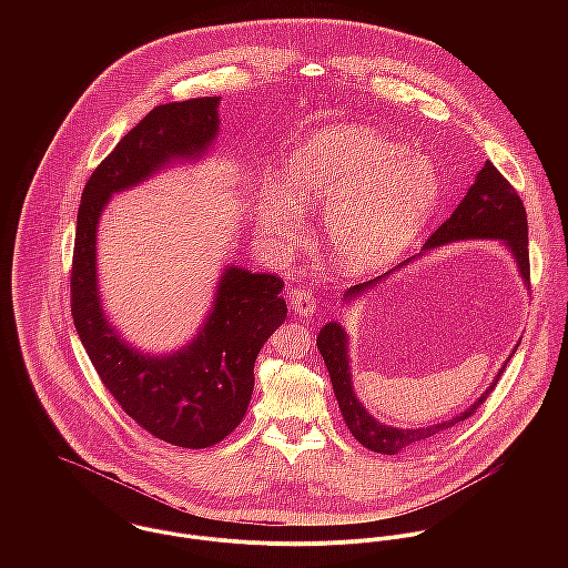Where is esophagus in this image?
<instances>
[{
    "label": "esophagus",
    "instance_id": "34e87169",
    "mask_svg": "<svg viewBox=\"0 0 568 568\" xmlns=\"http://www.w3.org/2000/svg\"><path fill=\"white\" fill-rule=\"evenodd\" d=\"M291 308H293L300 317L308 320V317H313V315L317 313V297H315L313 293L304 291V288H297V291L291 293Z\"/></svg>",
    "mask_w": 568,
    "mask_h": 568
}]
</instances>
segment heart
Returning <instances> with one entry per match:
<instances>
[{"instance_id": "b5f03b06", "label": "heart", "mask_w": 568, "mask_h": 568, "mask_svg": "<svg viewBox=\"0 0 568 568\" xmlns=\"http://www.w3.org/2000/svg\"><path fill=\"white\" fill-rule=\"evenodd\" d=\"M439 179L422 155L406 153L367 126H332L286 163L284 187L268 185L257 221L268 246L288 251L304 232L302 210L322 207L325 244L347 275L389 266L428 223Z\"/></svg>"}]
</instances>
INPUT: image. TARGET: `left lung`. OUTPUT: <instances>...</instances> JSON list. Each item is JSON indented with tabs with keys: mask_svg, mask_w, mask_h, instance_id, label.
Returning a JSON list of instances; mask_svg holds the SVG:
<instances>
[{
	"mask_svg": "<svg viewBox=\"0 0 568 568\" xmlns=\"http://www.w3.org/2000/svg\"><path fill=\"white\" fill-rule=\"evenodd\" d=\"M457 241H498V243L505 244L518 266V273H520L525 286L529 288V241H527L525 205H523L520 196L516 194V190L511 187V183L489 162H486V165L479 170L475 183L470 185V190L466 192V196L457 205V210L450 214V219L428 239V243L422 246L419 255H426L439 246L457 243ZM413 260L415 257H408L406 262H400L396 268L387 271L385 275H378L369 282L347 288V293L343 295L345 304H352V300L365 295L367 291L378 286L383 280H387L392 273L405 268L406 264ZM317 347L324 356L325 367H327L329 381H332V389H334L336 403H338L341 415H343L349 433L358 439V444H363L365 448H369L374 453L398 455L405 448H413V446H419V444H426V442L439 437L448 428L468 419L479 408V405H484L489 392L496 387L500 374L505 372L507 361L518 349V343H516L514 352L507 356V361L503 363V367L498 369V374L494 376V381L489 383V387L479 396V400H475L462 413H455L450 419L428 424V426H415V428L413 426L398 428V426L385 424L378 417H374L358 400L354 385H352L349 341H347V332L343 325L336 324V322L325 324L317 334Z\"/></svg>",
	"mask_w": 568,
	"mask_h": 568,
	"instance_id": "left-lung-1",
	"label": "left lung"
}]
</instances>
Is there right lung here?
Returning <instances> with one entry per match:
<instances>
[{"instance_id": "right-lung-1", "label": "right lung", "mask_w": 568, "mask_h": 568, "mask_svg": "<svg viewBox=\"0 0 568 568\" xmlns=\"http://www.w3.org/2000/svg\"><path fill=\"white\" fill-rule=\"evenodd\" d=\"M219 95L155 106L131 129L82 190L72 262V317L109 394L144 430L179 448H207L241 422L253 394V365L286 322L284 282L271 273L223 268L214 304L196 334L170 354H149L109 322L98 286V223L118 192L165 168L199 162L219 135Z\"/></svg>"}]
</instances>
